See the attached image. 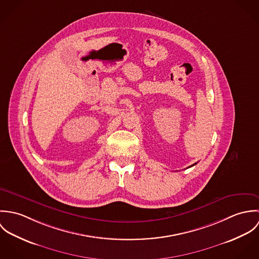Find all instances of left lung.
Wrapping results in <instances>:
<instances>
[{"mask_svg": "<svg viewBox=\"0 0 259 259\" xmlns=\"http://www.w3.org/2000/svg\"><path fill=\"white\" fill-rule=\"evenodd\" d=\"M194 164H196V163H194ZM194 164H192V165H190V166H193V165H194Z\"/></svg>", "mask_w": 259, "mask_h": 259, "instance_id": "1", "label": "left lung"}]
</instances>
